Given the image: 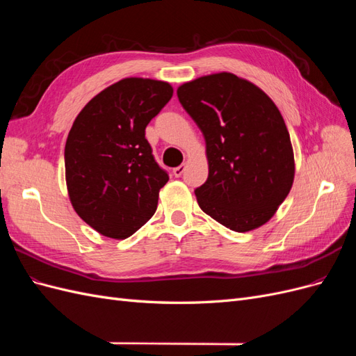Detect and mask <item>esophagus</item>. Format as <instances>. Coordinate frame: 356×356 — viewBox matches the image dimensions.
<instances>
[{
	"instance_id": "34e87169",
	"label": "esophagus",
	"mask_w": 356,
	"mask_h": 356,
	"mask_svg": "<svg viewBox=\"0 0 356 356\" xmlns=\"http://www.w3.org/2000/svg\"><path fill=\"white\" fill-rule=\"evenodd\" d=\"M184 170H186V165H179L178 168L174 169V175H175L177 178H179L182 174H184Z\"/></svg>"
}]
</instances>
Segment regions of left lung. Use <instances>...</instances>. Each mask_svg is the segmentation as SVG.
Wrapping results in <instances>:
<instances>
[{
    "label": "left lung",
    "mask_w": 356,
    "mask_h": 356,
    "mask_svg": "<svg viewBox=\"0 0 356 356\" xmlns=\"http://www.w3.org/2000/svg\"><path fill=\"white\" fill-rule=\"evenodd\" d=\"M178 99L207 143L208 179L199 207L234 232L273 217L294 181V153L284 118L255 84L230 72L182 84Z\"/></svg>",
    "instance_id": "1"
}]
</instances>
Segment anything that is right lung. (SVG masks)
<instances>
[{
  "instance_id": "right-lung-1",
  "label": "right lung",
  "mask_w": 356,
  "mask_h": 356,
  "mask_svg": "<svg viewBox=\"0 0 356 356\" xmlns=\"http://www.w3.org/2000/svg\"><path fill=\"white\" fill-rule=\"evenodd\" d=\"M169 83L124 79L75 118L65 144L72 207L104 236L126 239L153 217L169 175L160 168L145 127L170 101Z\"/></svg>"
}]
</instances>
